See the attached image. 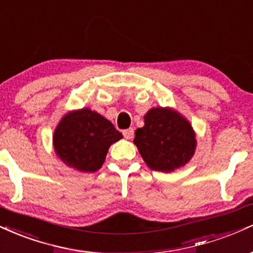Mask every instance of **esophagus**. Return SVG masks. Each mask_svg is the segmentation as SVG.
Listing matches in <instances>:
<instances>
[{
    "mask_svg": "<svg viewBox=\"0 0 253 253\" xmlns=\"http://www.w3.org/2000/svg\"><path fill=\"white\" fill-rule=\"evenodd\" d=\"M123 134L125 138H126L127 140H130L133 138V135H134V130H133V128H128V129H125L123 132Z\"/></svg>",
    "mask_w": 253,
    "mask_h": 253,
    "instance_id": "esophagus-1",
    "label": "esophagus"
}]
</instances>
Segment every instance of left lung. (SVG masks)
I'll return each instance as SVG.
<instances>
[{
	"label": "left lung",
	"mask_w": 253,
	"mask_h": 253,
	"mask_svg": "<svg viewBox=\"0 0 253 253\" xmlns=\"http://www.w3.org/2000/svg\"><path fill=\"white\" fill-rule=\"evenodd\" d=\"M144 127L133 140L151 169L172 172L192 159L197 148L192 125L171 107H153L144 117Z\"/></svg>",
	"instance_id": "obj_1"
}]
</instances>
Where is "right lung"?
<instances>
[{"label":"right lung","mask_w":253,"mask_h":253,"mask_svg":"<svg viewBox=\"0 0 253 253\" xmlns=\"http://www.w3.org/2000/svg\"><path fill=\"white\" fill-rule=\"evenodd\" d=\"M123 138L113 124L89 108L75 109L61 118L53 134L56 156L79 172L101 169L112 144Z\"/></svg>","instance_id":"add662e5"}]
</instances>
